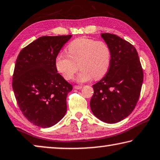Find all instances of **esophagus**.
I'll return each mask as SVG.
<instances>
[{"label":"esophagus","mask_w":160,"mask_h":160,"mask_svg":"<svg viewBox=\"0 0 160 160\" xmlns=\"http://www.w3.org/2000/svg\"><path fill=\"white\" fill-rule=\"evenodd\" d=\"M73 88H75V89H81V88H82V86H74V87H73Z\"/></svg>","instance_id":"esophagus-1"}]
</instances>
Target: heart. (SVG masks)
<instances>
[{"label": "heart", "instance_id": "b5f03b06", "mask_svg": "<svg viewBox=\"0 0 160 160\" xmlns=\"http://www.w3.org/2000/svg\"><path fill=\"white\" fill-rule=\"evenodd\" d=\"M65 53L56 56V69L66 80H72L81 68L77 76L78 82H87L94 78L99 79L107 73L111 63V51L104 41H96L88 38H78L72 41Z\"/></svg>", "mask_w": 160, "mask_h": 160}]
</instances>
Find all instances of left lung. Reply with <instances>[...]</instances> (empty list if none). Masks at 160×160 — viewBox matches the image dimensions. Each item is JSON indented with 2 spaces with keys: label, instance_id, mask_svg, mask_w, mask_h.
I'll use <instances>...</instances> for the list:
<instances>
[{
  "label": "left lung",
  "instance_id": "left-lung-1",
  "mask_svg": "<svg viewBox=\"0 0 160 160\" xmlns=\"http://www.w3.org/2000/svg\"><path fill=\"white\" fill-rule=\"evenodd\" d=\"M101 36L111 51V63L107 75L93 85L90 107L101 121L114 124L133 112L141 92L143 70L134 46L114 34Z\"/></svg>",
  "mask_w": 160,
  "mask_h": 160
}]
</instances>
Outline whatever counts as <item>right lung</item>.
Returning <instances> with one entry per match:
<instances>
[{
	"instance_id": "right-lung-1",
	"label": "right lung",
	"mask_w": 160,
	"mask_h": 160,
	"mask_svg": "<svg viewBox=\"0 0 160 160\" xmlns=\"http://www.w3.org/2000/svg\"><path fill=\"white\" fill-rule=\"evenodd\" d=\"M72 35L41 36L18 56L13 89L21 111L36 126L48 128L65 116L72 86L58 73L55 59Z\"/></svg>"
}]
</instances>
